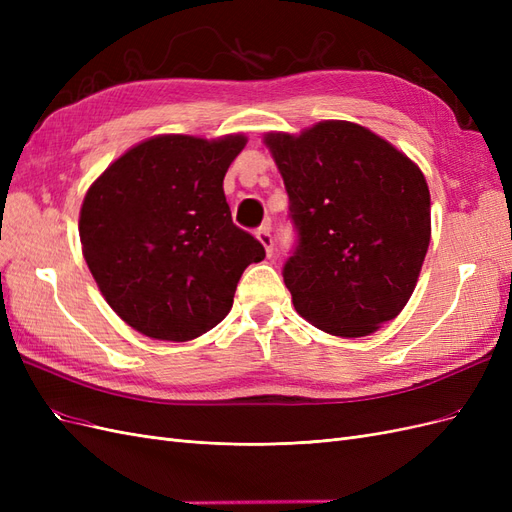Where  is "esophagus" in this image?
<instances>
[{
    "mask_svg": "<svg viewBox=\"0 0 512 512\" xmlns=\"http://www.w3.org/2000/svg\"><path fill=\"white\" fill-rule=\"evenodd\" d=\"M256 237L258 241L265 245L267 254L271 256L273 254V235H271V224H262L258 230H256Z\"/></svg>",
    "mask_w": 512,
    "mask_h": 512,
    "instance_id": "34e87169",
    "label": "esophagus"
}]
</instances>
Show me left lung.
Returning <instances> with one entry per match:
<instances>
[{
    "instance_id": "8db88e82",
    "label": "left lung",
    "mask_w": 512,
    "mask_h": 512,
    "mask_svg": "<svg viewBox=\"0 0 512 512\" xmlns=\"http://www.w3.org/2000/svg\"><path fill=\"white\" fill-rule=\"evenodd\" d=\"M284 177L297 245L284 265L294 309L324 333L363 337L412 297L431 237L427 181L350 121L265 138Z\"/></svg>"
}]
</instances>
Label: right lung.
<instances>
[{
  "instance_id": "right-lung-1",
  "label": "right lung",
  "mask_w": 512,
  "mask_h": 512,
  "mask_svg": "<svg viewBox=\"0 0 512 512\" xmlns=\"http://www.w3.org/2000/svg\"><path fill=\"white\" fill-rule=\"evenodd\" d=\"M245 136H156L91 185L83 256L117 316L153 339L188 342L222 322L265 247L232 224L224 175Z\"/></svg>"
}]
</instances>
